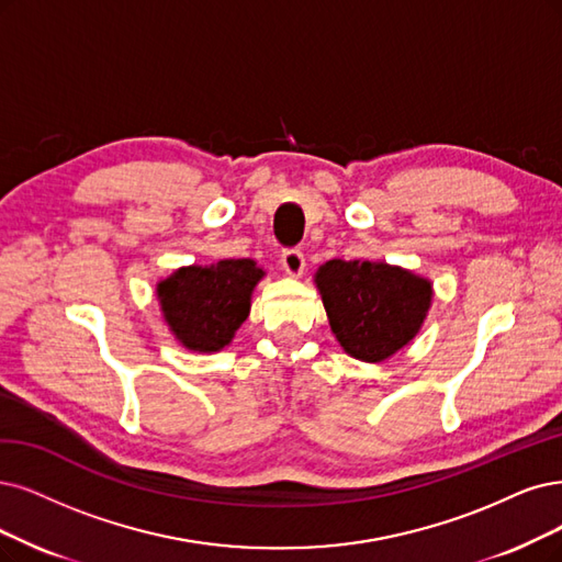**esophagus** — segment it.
I'll return each instance as SVG.
<instances>
[{
	"label": "esophagus",
	"instance_id": "esophagus-1",
	"mask_svg": "<svg viewBox=\"0 0 562 562\" xmlns=\"http://www.w3.org/2000/svg\"><path fill=\"white\" fill-rule=\"evenodd\" d=\"M280 261H282V268H284L286 273L292 276V278H299V276L303 273V268H305V257H303L301 249H296V247L284 249Z\"/></svg>",
	"mask_w": 562,
	"mask_h": 562
}]
</instances>
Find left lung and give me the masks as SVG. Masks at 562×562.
Wrapping results in <instances>:
<instances>
[{
	"mask_svg": "<svg viewBox=\"0 0 562 562\" xmlns=\"http://www.w3.org/2000/svg\"><path fill=\"white\" fill-rule=\"evenodd\" d=\"M315 284L340 347L368 363L386 361L417 336L432 301L430 280L384 261L330 259Z\"/></svg>",
	"mask_w": 562,
	"mask_h": 562,
	"instance_id": "left-lung-1",
	"label": "left lung"
}]
</instances>
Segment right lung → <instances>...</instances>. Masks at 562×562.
Returning <instances> with one entry per match:
<instances>
[{
    "mask_svg": "<svg viewBox=\"0 0 562 562\" xmlns=\"http://www.w3.org/2000/svg\"><path fill=\"white\" fill-rule=\"evenodd\" d=\"M263 276L252 259L178 268L157 282L164 322L182 347L203 355L220 351L247 319L252 292Z\"/></svg>",
    "mask_w": 562,
    "mask_h": 562,
    "instance_id": "add662e5",
    "label": "right lung"
}]
</instances>
